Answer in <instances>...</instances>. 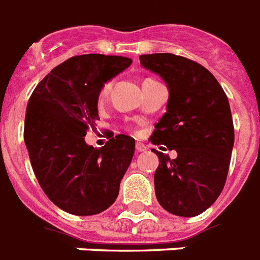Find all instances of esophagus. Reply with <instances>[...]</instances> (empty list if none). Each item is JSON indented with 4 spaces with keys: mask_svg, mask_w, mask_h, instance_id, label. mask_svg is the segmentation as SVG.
Listing matches in <instances>:
<instances>
[{
    "mask_svg": "<svg viewBox=\"0 0 260 260\" xmlns=\"http://www.w3.org/2000/svg\"><path fill=\"white\" fill-rule=\"evenodd\" d=\"M147 147L145 146V145H143V143H141V142H138L136 145V150H137V153H141V151H145L146 150Z\"/></svg>",
    "mask_w": 260,
    "mask_h": 260,
    "instance_id": "obj_1",
    "label": "esophagus"
}]
</instances>
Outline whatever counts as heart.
Here are the masks:
<instances>
[{
    "label": "heart",
    "instance_id": "b5f03b06",
    "mask_svg": "<svg viewBox=\"0 0 260 260\" xmlns=\"http://www.w3.org/2000/svg\"><path fill=\"white\" fill-rule=\"evenodd\" d=\"M110 88H111V82H106L105 84L101 87V90H99V98L103 99L105 96H107Z\"/></svg>",
    "mask_w": 260,
    "mask_h": 260
}]
</instances>
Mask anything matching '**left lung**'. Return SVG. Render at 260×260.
I'll return each mask as SVG.
<instances>
[{
    "instance_id": "1",
    "label": "left lung",
    "mask_w": 260,
    "mask_h": 260,
    "mask_svg": "<svg viewBox=\"0 0 260 260\" xmlns=\"http://www.w3.org/2000/svg\"><path fill=\"white\" fill-rule=\"evenodd\" d=\"M141 66L159 75L169 91L166 113L150 141L177 157L154 150L155 196L169 213L193 217L216 201L227 180L234 147L228 98L211 72L196 61L173 55H141Z\"/></svg>"
}]
</instances>
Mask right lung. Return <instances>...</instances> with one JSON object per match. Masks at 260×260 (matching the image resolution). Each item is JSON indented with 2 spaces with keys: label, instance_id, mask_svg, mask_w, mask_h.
Listing matches in <instances>:
<instances>
[{
  "label": "right lung",
  "instance_id": "1",
  "mask_svg": "<svg viewBox=\"0 0 260 260\" xmlns=\"http://www.w3.org/2000/svg\"><path fill=\"white\" fill-rule=\"evenodd\" d=\"M133 63L123 56H74L36 86L25 114L24 141L48 199L76 216L101 213L117 200L136 141L118 134L101 149L87 145L99 90Z\"/></svg>",
  "mask_w": 260,
  "mask_h": 260
}]
</instances>
